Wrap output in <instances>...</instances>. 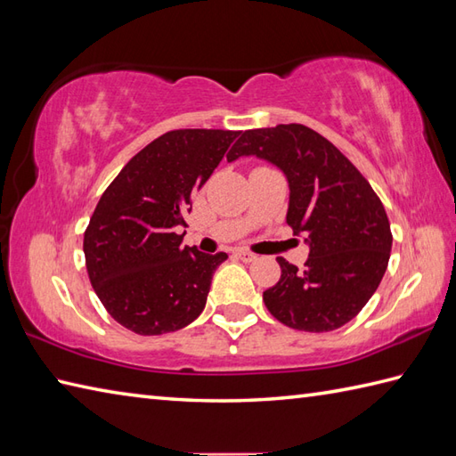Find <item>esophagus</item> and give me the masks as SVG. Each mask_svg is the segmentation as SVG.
I'll list each match as a JSON object with an SVG mask.
<instances>
[{
  "mask_svg": "<svg viewBox=\"0 0 456 456\" xmlns=\"http://www.w3.org/2000/svg\"><path fill=\"white\" fill-rule=\"evenodd\" d=\"M235 255L243 260V263H255V260L258 258L255 253H248V250H245V248H239V250H235Z\"/></svg>",
  "mask_w": 456,
  "mask_h": 456,
  "instance_id": "1",
  "label": "esophagus"
}]
</instances>
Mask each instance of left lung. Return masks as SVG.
Returning <instances> with one entry per match:
<instances>
[{"mask_svg": "<svg viewBox=\"0 0 456 456\" xmlns=\"http://www.w3.org/2000/svg\"><path fill=\"white\" fill-rule=\"evenodd\" d=\"M256 157L284 172L286 221L309 245L305 268L278 256V284L263 294L280 323L323 333L343 327L376 292L388 268L392 231L380 198L354 164L299 123L250 129L227 160Z\"/></svg>", "mask_w": 456, "mask_h": 456, "instance_id": "obj_1", "label": "left lung"}]
</instances>
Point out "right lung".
I'll return each instance as SVG.
<instances>
[{"instance_id":"right-lung-1","label":"right lung","mask_w":456,"mask_h":456,"mask_svg":"<svg viewBox=\"0 0 456 456\" xmlns=\"http://www.w3.org/2000/svg\"><path fill=\"white\" fill-rule=\"evenodd\" d=\"M240 131L178 129L160 134L125 164L84 233L90 282L119 325L162 335L190 325L208 302L225 253L182 247L191 193Z\"/></svg>"}]
</instances>
